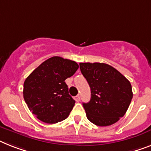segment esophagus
Here are the masks:
<instances>
[{
    "mask_svg": "<svg viewBox=\"0 0 151 151\" xmlns=\"http://www.w3.org/2000/svg\"><path fill=\"white\" fill-rule=\"evenodd\" d=\"M75 100L76 101V102H79L80 101V96L77 95L76 96H75Z\"/></svg>",
    "mask_w": 151,
    "mask_h": 151,
    "instance_id": "1",
    "label": "esophagus"
}]
</instances>
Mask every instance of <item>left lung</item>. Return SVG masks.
<instances>
[{"label": "left lung", "instance_id": "8db88e82", "mask_svg": "<svg viewBox=\"0 0 151 151\" xmlns=\"http://www.w3.org/2000/svg\"><path fill=\"white\" fill-rule=\"evenodd\" d=\"M91 89L89 103H83L89 121L99 127L112 125L127 110L133 92L130 83L116 68L105 63H79Z\"/></svg>", "mask_w": 151, "mask_h": 151}]
</instances>
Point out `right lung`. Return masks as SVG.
I'll return each mask as SVG.
<instances>
[{
    "instance_id": "obj_1",
    "label": "right lung",
    "mask_w": 151,
    "mask_h": 151,
    "mask_svg": "<svg viewBox=\"0 0 151 151\" xmlns=\"http://www.w3.org/2000/svg\"><path fill=\"white\" fill-rule=\"evenodd\" d=\"M78 68L74 61L54 56L27 77L24 83V99L30 111L41 121L52 124L68 117L76 101L68 94L65 80Z\"/></svg>"
}]
</instances>
